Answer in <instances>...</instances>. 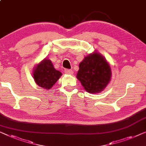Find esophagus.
<instances>
[{
  "label": "esophagus",
  "mask_w": 146,
  "mask_h": 146,
  "mask_svg": "<svg viewBox=\"0 0 146 146\" xmlns=\"http://www.w3.org/2000/svg\"><path fill=\"white\" fill-rule=\"evenodd\" d=\"M65 73L67 74H69V75H72L73 73V71L71 69H65Z\"/></svg>",
  "instance_id": "obj_1"
}]
</instances>
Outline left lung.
<instances>
[{
	"label": "left lung",
	"mask_w": 146,
	"mask_h": 146,
	"mask_svg": "<svg viewBox=\"0 0 146 146\" xmlns=\"http://www.w3.org/2000/svg\"><path fill=\"white\" fill-rule=\"evenodd\" d=\"M111 68L104 57L94 52L85 57L79 64L77 78L89 93L103 91L110 81Z\"/></svg>",
	"instance_id": "8db88e82"
}]
</instances>
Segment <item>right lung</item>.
<instances>
[{
    "label": "right lung",
    "mask_w": 146,
    "mask_h": 146,
    "mask_svg": "<svg viewBox=\"0 0 146 146\" xmlns=\"http://www.w3.org/2000/svg\"><path fill=\"white\" fill-rule=\"evenodd\" d=\"M61 75V73L55 69L52 61L48 59H44L33 70L35 82L46 89H51Z\"/></svg>",
    "instance_id": "obj_1"
}]
</instances>
